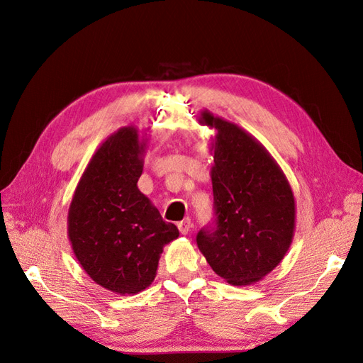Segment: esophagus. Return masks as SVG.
I'll use <instances>...</instances> for the list:
<instances>
[{
    "instance_id": "1",
    "label": "esophagus",
    "mask_w": 363,
    "mask_h": 363,
    "mask_svg": "<svg viewBox=\"0 0 363 363\" xmlns=\"http://www.w3.org/2000/svg\"><path fill=\"white\" fill-rule=\"evenodd\" d=\"M177 227H179V230H180V233H182V235H188V233H189V230L192 228L191 219H189V218L183 219V221H180V223L177 224Z\"/></svg>"
}]
</instances>
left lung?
I'll return each mask as SVG.
<instances>
[{
    "mask_svg": "<svg viewBox=\"0 0 363 363\" xmlns=\"http://www.w3.org/2000/svg\"><path fill=\"white\" fill-rule=\"evenodd\" d=\"M199 123L213 128L211 169L216 227L196 244L227 283L260 281L286 255L295 232L291 184L268 150L248 131L208 111Z\"/></svg>",
    "mask_w": 363,
    "mask_h": 363,
    "instance_id": "left-lung-1",
    "label": "left lung"
}]
</instances>
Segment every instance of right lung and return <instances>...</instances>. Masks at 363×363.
<instances>
[{
  "label": "right lung",
  "instance_id": "right-lung-1",
  "mask_svg": "<svg viewBox=\"0 0 363 363\" xmlns=\"http://www.w3.org/2000/svg\"><path fill=\"white\" fill-rule=\"evenodd\" d=\"M150 145L135 125L121 127L95 151L68 211V238L82 268L119 295L147 289L163 247L179 238L138 188Z\"/></svg>",
  "mask_w": 363,
  "mask_h": 363
}]
</instances>
